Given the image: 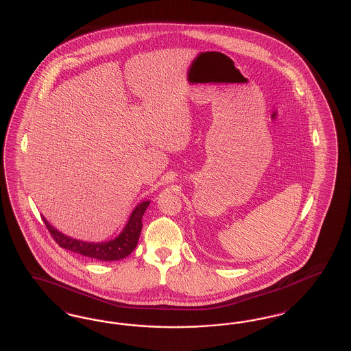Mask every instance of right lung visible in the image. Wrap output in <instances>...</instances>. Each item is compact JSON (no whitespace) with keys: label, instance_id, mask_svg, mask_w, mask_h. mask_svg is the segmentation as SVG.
<instances>
[{"label":"right lung","instance_id":"add662e5","mask_svg":"<svg viewBox=\"0 0 351 351\" xmlns=\"http://www.w3.org/2000/svg\"><path fill=\"white\" fill-rule=\"evenodd\" d=\"M150 201H143L134 207V210L128 219L125 227L121 233L109 241L88 242L73 239L70 236H66L57 228H54L47 219L43 217V220L47 226L50 234L56 242L63 247L73 253L85 255L88 258H93L98 261H119L132 253L134 247L137 246L138 237L143 228V215L147 208Z\"/></svg>","mask_w":351,"mask_h":351}]
</instances>
